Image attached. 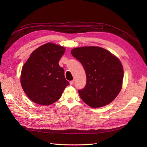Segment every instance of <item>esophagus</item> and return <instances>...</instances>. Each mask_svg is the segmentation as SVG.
I'll use <instances>...</instances> for the list:
<instances>
[{
    "instance_id": "esophagus-1",
    "label": "esophagus",
    "mask_w": 147,
    "mask_h": 147,
    "mask_svg": "<svg viewBox=\"0 0 147 147\" xmlns=\"http://www.w3.org/2000/svg\"><path fill=\"white\" fill-rule=\"evenodd\" d=\"M74 82H75V81H74V80H72V81H70V85H74Z\"/></svg>"
}]
</instances>
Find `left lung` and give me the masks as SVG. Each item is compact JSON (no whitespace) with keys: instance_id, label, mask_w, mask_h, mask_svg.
<instances>
[{"instance_id":"8db88e82","label":"left lung","mask_w":147,"mask_h":147,"mask_svg":"<svg viewBox=\"0 0 147 147\" xmlns=\"http://www.w3.org/2000/svg\"><path fill=\"white\" fill-rule=\"evenodd\" d=\"M71 54L80 62L86 72V85L78 90L83 102L92 108L112 102L122 88L124 72L120 61L98 47L74 48Z\"/></svg>"}]
</instances>
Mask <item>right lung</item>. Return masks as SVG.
I'll use <instances>...</instances> for the list:
<instances>
[{
    "label": "right lung",
    "instance_id": "obj_1",
    "mask_svg": "<svg viewBox=\"0 0 147 147\" xmlns=\"http://www.w3.org/2000/svg\"><path fill=\"white\" fill-rule=\"evenodd\" d=\"M65 49L47 43L34 50L23 66L21 84L26 94L37 104L50 105L58 100L69 83L59 61Z\"/></svg>",
    "mask_w": 147,
    "mask_h": 147
}]
</instances>
